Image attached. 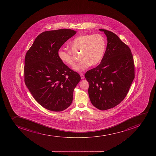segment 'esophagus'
Returning <instances> with one entry per match:
<instances>
[{"label": "esophagus", "instance_id": "34e87169", "mask_svg": "<svg viewBox=\"0 0 156 156\" xmlns=\"http://www.w3.org/2000/svg\"><path fill=\"white\" fill-rule=\"evenodd\" d=\"M80 76H81V79H84V76L83 74H80Z\"/></svg>", "mask_w": 156, "mask_h": 156}]
</instances>
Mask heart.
Masks as SVG:
<instances>
[{"label": "heart", "instance_id": "b5f03b06", "mask_svg": "<svg viewBox=\"0 0 156 156\" xmlns=\"http://www.w3.org/2000/svg\"><path fill=\"white\" fill-rule=\"evenodd\" d=\"M70 50L62 48L58 52L59 58L69 66L75 63L74 53H80L79 63L74 66L75 70L82 72L90 65H98L103 58L106 48L105 37L100 34H84L74 38L69 42Z\"/></svg>", "mask_w": 156, "mask_h": 156}]
</instances>
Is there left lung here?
<instances>
[{"label":"left lung","instance_id":"8db88e82","mask_svg":"<svg viewBox=\"0 0 156 156\" xmlns=\"http://www.w3.org/2000/svg\"><path fill=\"white\" fill-rule=\"evenodd\" d=\"M107 37L106 50L101 63L87 71L88 94L98 109L105 110L119 105L126 97L135 78L133 55L128 45L111 31L100 29Z\"/></svg>","mask_w":156,"mask_h":156}]
</instances>
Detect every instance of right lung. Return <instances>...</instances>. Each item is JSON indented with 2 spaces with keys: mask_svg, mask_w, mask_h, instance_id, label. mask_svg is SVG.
<instances>
[{
  "mask_svg": "<svg viewBox=\"0 0 156 156\" xmlns=\"http://www.w3.org/2000/svg\"><path fill=\"white\" fill-rule=\"evenodd\" d=\"M76 33L70 29L44 31L25 55V85L36 101L50 111H63L71 105L74 88L81 80L58 56L60 47Z\"/></svg>",
  "mask_w": 156,
  "mask_h": 156,
  "instance_id": "obj_1",
  "label": "right lung"
}]
</instances>
